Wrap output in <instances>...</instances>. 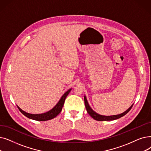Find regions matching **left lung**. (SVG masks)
Segmentation results:
<instances>
[{"instance_id": "obj_1", "label": "left lung", "mask_w": 151, "mask_h": 151, "mask_svg": "<svg viewBox=\"0 0 151 151\" xmlns=\"http://www.w3.org/2000/svg\"><path fill=\"white\" fill-rule=\"evenodd\" d=\"M84 104H85V107H86L87 112L89 114V115L94 119L96 120L97 121H110V120H114L118 119H120V118L122 117L123 116L125 115L129 111L131 110V109L132 108L133 104L130 107H129V109H128L126 111H124V112L119 114V115H110V116H106V115H102L100 114H98L97 113H96V112L91 109V107H90V106L89 105V103L88 102L87 98L86 97V96H84Z\"/></svg>"}]
</instances>
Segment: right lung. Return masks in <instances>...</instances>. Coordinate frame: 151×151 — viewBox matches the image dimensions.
Wrapping results in <instances>:
<instances>
[{"label": "right lung", "mask_w": 151, "mask_h": 151, "mask_svg": "<svg viewBox=\"0 0 151 151\" xmlns=\"http://www.w3.org/2000/svg\"><path fill=\"white\" fill-rule=\"evenodd\" d=\"M71 88L69 89L67 92L63 94V96L61 97L60 100L58 101V102L57 103L55 106L49 110L48 112H46L45 113L42 114H29L28 112H26L25 111L23 110L22 109L19 108L17 105V106L19 110L20 111L21 113L23 114L24 116L28 117L29 119H32L36 121H47L51 120L52 119H54L55 117H56L58 114H59L61 111L62 110V107L63 106V104L65 101V99H66L67 96L70 93V92L71 91Z\"/></svg>", "instance_id": "add662e5"}]
</instances>
